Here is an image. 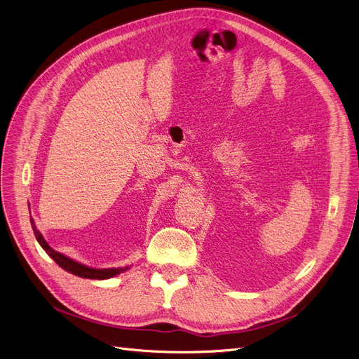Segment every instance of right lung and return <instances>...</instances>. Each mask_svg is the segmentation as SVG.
<instances>
[{"instance_id": "add662e5", "label": "right lung", "mask_w": 359, "mask_h": 359, "mask_svg": "<svg viewBox=\"0 0 359 359\" xmlns=\"http://www.w3.org/2000/svg\"><path fill=\"white\" fill-rule=\"evenodd\" d=\"M32 223V227H33V231H34V236L37 239V242L40 243V246L46 250V254L65 271L74 273V276H78V277H82V278H90V280H107V278H111L114 276H117V273H121L124 272L126 269H129L128 266L126 268H109V269H95V268H90V266H86L82 265L76 261H72L71 258L65 257L59 254V252H56L55 249H52L48 242L43 239V236L40 235V231L36 229V224L33 222V219L30 220Z\"/></svg>"}]
</instances>
